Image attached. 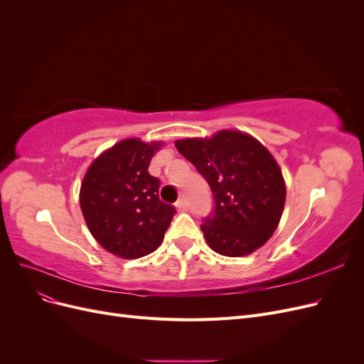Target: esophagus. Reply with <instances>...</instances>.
Returning a JSON list of instances; mask_svg holds the SVG:
<instances>
[{"label": "esophagus", "instance_id": "34e87169", "mask_svg": "<svg viewBox=\"0 0 364 364\" xmlns=\"http://www.w3.org/2000/svg\"><path fill=\"white\" fill-rule=\"evenodd\" d=\"M176 208H178V211H181V213L188 211V202H186L185 199H179L178 202H176Z\"/></svg>", "mask_w": 364, "mask_h": 364}]
</instances>
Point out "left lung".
Returning a JSON list of instances; mask_svg holds the SVG:
<instances>
[{
    "label": "left lung",
    "instance_id": "left-lung-1",
    "mask_svg": "<svg viewBox=\"0 0 364 364\" xmlns=\"http://www.w3.org/2000/svg\"><path fill=\"white\" fill-rule=\"evenodd\" d=\"M174 144L213 191L214 213L200 226L209 247L225 257L259 249L277 230L285 203V182L272 153L240 130Z\"/></svg>",
    "mask_w": 364,
    "mask_h": 364
}]
</instances>
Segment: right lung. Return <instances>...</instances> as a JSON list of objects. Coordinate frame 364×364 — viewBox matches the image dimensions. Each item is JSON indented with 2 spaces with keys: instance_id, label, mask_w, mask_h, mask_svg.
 I'll return each instance as SVG.
<instances>
[{
  "instance_id": "1",
  "label": "right lung",
  "mask_w": 364,
  "mask_h": 364,
  "mask_svg": "<svg viewBox=\"0 0 364 364\" xmlns=\"http://www.w3.org/2000/svg\"><path fill=\"white\" fill-rule=\"evenodd\" d=\"M162 142L127 138L103 151L80 186L85 222L98 245L126 259L149 255L162 243L176 209L159 199V179L149 173Z\"/></svg>"
}]
</instances>
